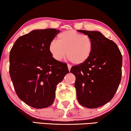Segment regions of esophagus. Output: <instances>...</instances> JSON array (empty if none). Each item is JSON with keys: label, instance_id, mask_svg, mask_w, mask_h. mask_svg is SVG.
<instances>
[{"label": "esophagus", "instance_id": "obj_1", "mask_svg": "<svg viewBox=\"0 0 131 131\" xmlns=\"http://www.w3.org/2000/svg\"><path fill=\"white\" fill-rule=\"evenodd\" d=\"M67 67H68V69H69V70L70 71L71 69V67H72V66L70 65V64H67Z\"/></svg>", "mask_w": 131, "mask_h": 131}]
</instances>
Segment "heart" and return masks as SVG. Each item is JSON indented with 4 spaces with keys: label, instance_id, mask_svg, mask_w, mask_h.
Segmentation results:
<instances>
[{
    "label": "heart",
    "instance_id": "1",
    "mask_svg": "<svg viewBox=\"0 0 131 131\" xmlns=\"http://www.w3.org/2000/svg\"><path fill=\"white\" fill-rule=\"evenodd\" d=\"M58 40H52L49 45L51 55L57 61L67 57L73 63L81 65L87 61L93 52V41L90 37L69 30L61 32Z\"/></svg>",
    "mask_w": 131,
    "mask_h": 131
}]
</instances>
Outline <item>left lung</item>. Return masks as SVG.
<instances>
[{
    "label": "left lung",
    "mask_w": 131,
    "mask_h": 131,
    "mask_svg": "<svg viewBox=\"0 0 131 131\" xmlns=\"http://www.w3.org/2000/svg\"><path fill=\"white\" fill-rule=\"evenodd\" d=\"M92 39L93 52L87 61L70 72L79 103L88 108L103 106L113 99L122 78V56L116 44L98 31L78 30Z\"/></svg>",
    "instance_id": "left-lung-1"
}]
</instances>
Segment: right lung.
<instances>
[{
  "mask_svg": "<svg viewBox=\"0 0 131 131\" xmlns=\"http://www.w3.org/2000/svg\"><path fill=\"white\" fill-rule=\"evenodd\" d=\"M60 30H32L19 37L9 54V74L18 97L37 109L53 103L57 85L69 71L66 63L55 60L49 45Z\"/></svg>",
  "mask_w": 131,
  "mask_h": 131,
  "instance_id": "right-lung-1",
  "label": "right lung"
}]
</instances>
